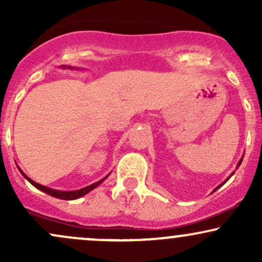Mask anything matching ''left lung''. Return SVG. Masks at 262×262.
<instances>
[{"mask_svg": "<svg viewBox=\"0 0 262 262\" xmlns=\"http://www.w3.org/2000/svg\"><path fill=\"white\" fill-rule=\"evenodd\" d=\"M242 161H243V159H240V161H239V164H237V166H240V164H242ZM233 173H234V172H233ZM233 173H231V175H230L229 177H228V179H227V180H225V181H224L223 183H222V185H219V186H218V187H217V188H215V189H218L219 187H221V186H223V185H224V183H225V182H227V181H228V180H229L231 176H233ZM215 189H214V191H215ZM214 191H213V192H214Z\"/></svg>", "mask_w": 262, "mask_h": 262, "instance_id": "8db88e82", "label": "left lung"}]
</instances>
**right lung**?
I'll return each instance as SVG.
<instances>
[{"label":"right lung","instance_id":"obj_1","mask_svg":"<svg viewBox=\"0 0 262 262\" xmlns=\"http://www.w3.org/2000/svg\"><path fill=\"white\" fill-rule=\"evenodd\" d=\"M62 68H65V66H62ZM68 69H73V68H71V66H68ZM19 171H20V173H22V175L25 176L26 179L28 180V181L31 182L32 185L34 186L35 188L40 189V191H43V192H45V193L50 194V196H53V197L60 198V200H68V201H70V200H76V198H80V197L85 196L86 193H89L90 191H92L93 188H96V187H97L98 185H100V183L103 182L104 180L107 179V176H108V175H107L106 177H104V179H102V180H100V181H97V182L92 183V185L87 186V187H85V188L76 189V191H58V189H53V188L47 187V186H41V185H39V183L34 182V181H33V180L29 179L28 176H26V175H25V172H23L22 170L19 169Z\"/></svg>","mask_w":262,"mask_h":262}]
</instances>
